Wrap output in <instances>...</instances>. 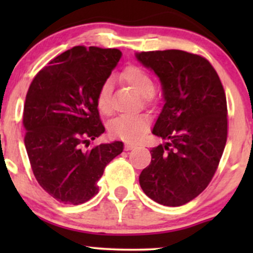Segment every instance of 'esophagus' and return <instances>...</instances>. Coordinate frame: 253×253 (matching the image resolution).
Returning <instances> with one entry per match:
<instances>
[{
  "label": "esophagus",
  "instance_id": "esophagus-1",
  "mask_svg": "<svg viewBox=\"0 0 253 253\" xmlns=\"http://www.w3.org/2000/svg\"><path fill=\"white\" fill-rule=\"evenodd\" d=\"M135 147H136V145L133 144V143H129V141L125 143V150H126V151L133 150V149H135Z\"/></svg>",
  "mask_w": 253,
  "mask_h": 253
}]
</instances>
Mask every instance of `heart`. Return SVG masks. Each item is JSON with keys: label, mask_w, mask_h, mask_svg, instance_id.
I'll return each instance as SVG.
<instances>
[{"label": "heart", "mask_w": 253, "mask_h": 253, "mask_svg": "<svg viewBox=\"0 0 253 253\" xmlns=\"http://www.w3.org/2000/svg\"><path fill=\"white\" fill-rule=\"evenodd\" d=\"M123 78L134 88L140 95H143L145 102H150L152 98L153 83L152 77L147 71L139 66L132 65L126 68L123 72ZM112 85L110 81H106L98 89L96 104L102 114H109L112 112ZM149 126V118L143 114H121L110 120L108 124V132L112 136L124 139V140H138Z\"/></svg>", "instance_id": "obj_1"}]
</instances>
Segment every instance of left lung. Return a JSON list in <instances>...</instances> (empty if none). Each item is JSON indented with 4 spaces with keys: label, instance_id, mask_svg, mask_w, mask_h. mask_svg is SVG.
Listing matches in <instances>:
<instances>
[{
    "label": "left lung",
    "instance_id": "left-lung-1",
    "mask_svg": "<svg viewBox=\"0 0 253 253\" xmlns=\"http://www.w3.org/2000/svg\"><path fill=\"white\" fill-rule=\"evenodd\" d=\"M158 76L164 106L152 133L165 143L150 151L141 189L157 203L185 205L207 188L227 140V103L216 71L206 58L181 50L135 53Z\"/></svg>",
    "mask_w": 253,
    "mask_h": 253
}]
</instances>
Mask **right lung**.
<instances>
[{"label":"right lung","mask_w":253,"mask_h":253,"mask_svg":"<svg viewBox=\"0 0 253 253\" xmlns=\"http://www.w3.org/2000/svg\"><path fill=\"white\" fill-rule=\"evenodd\" d=\"M117 48L75 46L42 69L24 107L25 146L38 183L57 201L81 205L98 193L104 168L123 141L84 150L104 132L96 97L118 65Z\"/></svg>","instance_id":"add662e5"}]
</instances>
